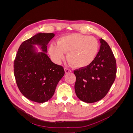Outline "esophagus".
<instances>
[{
    "label": "esophagus",
    "mask_w": 133,
    "mask_h": 133,
    "mask_svg": "<svg viewBox=\"0 0 133 133\" xmlns=\"http://www.w3.org/2000/svg\"><path fill=\"white\" fill-rule=\"evenodd\" d=\"M64 70H65V73L66 74V73H70V72H71V70L69 69H68V68H64Z\"/></svg>",
    "instance_id": "obj_1"
}]
</instances>
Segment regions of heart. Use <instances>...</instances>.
<instances>
[{
  "label": "heart",
  "mask_w": 133,
  "mask_h": 133,
  "mask_svg": "<svg viewBox=\"0 0 133 133\" xmlns=\"http://www.w3.org/2000/svg\"><path fill=\"white\" fill-rule=\"evenodd\" d=\"M99 50V43L91 36L73 33L60 38L57 45L51 44L49 53L55 61L66 58L70 64L76 68H85L94 61Z\"/></svg>",
  "instance_id": "obj_1"
}]
</instances>
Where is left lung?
I'll return each mask as SVG.
<instances>
[{
	"mask_svg": "<svg viewBox=\"0 0 133 133\" xmlns=\"http://www.w3.org/2000/svg\"><path fill=\"white\" fill-rule=\"evenodd\" d=\"M100 48L89 65L74 70L76 76L75 91L85 103H95L108 92L116 78V63L108 44L101 38Z\"/></svg>",
	"mask_w": 133,
	"mask_h": 133,
	"instance_id": "8db88e82",
	"label": "left lung"
}]
</instances>
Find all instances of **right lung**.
Returning a JSON list of instances; mask_svg holds the SVG:
<instances>
[{"label": "right lung", "instance_id": "1", "mask_svg": "<svg viewBox=\"0 0 133 133\" xmlns=\"http://www.w3.org/2000/svg\"><path fill=\"white\" fill-rule=\"evenodd\" d=\"M54 35L53 33L34 35L21 44L16 55L14 61L16 83L22 94L31 101H48L65 74L63 67L52 62L45 53L47 44ZM35 44L41 46L42 52L35 51L32 45Z\"/></svg>", "mask_w": 133, "mask_h": 133}]
</instances>
